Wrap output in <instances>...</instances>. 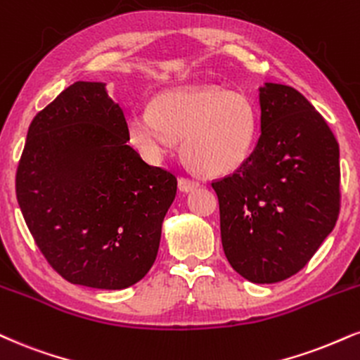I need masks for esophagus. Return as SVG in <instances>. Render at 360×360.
I'll list each match as a JSON object with an SVG mask.
<instances>
[{"label":"esophagus","mask_w":360,"mask_h":360,"mask_svg":"<svg viewBox=\"0 0 360 360\" xmlns=\"http://www.w3.org/2000/svg\"><path fill=\"white\" fill-rule=\"evenodd\" d=\"M199 186L198 181L188 179V177H179V191L181 193H191Z\"/></svg>","instance_id":"1"}]
</instances>
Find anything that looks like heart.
<instances>
[{
    "label": "heart",
    "mask_w": 360,
    "mask_h": 360,
    "mask_svg": "<svg viewBox=\"0 0 360 360\" xmlns=\"http://www.w3.org/2000/svg\"><path fill=\"white\" fill-rule=\"evenodd\" d=\"M129 137L146 158L159 159L174 142L205 176H226L248 161L258 139V110L240 92L218 85L179 86L158 94L149 112L134 114Z\"/></svg>",
    "instance_id": "b5f03b06"
}]
</instances>
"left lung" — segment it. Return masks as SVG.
Here are the masks:
<instances>
[{"label": "left lung", "instance_id": "left-lung-1", "mask_svg": "<svg viewBox=\"0 0 360 360\" xmlns=\"http://www.w3.org/2000/svg\"><path fill=\"white\" fill-rule=\"evenodd\" d=\"M259 139L235 174L213 183L229 265L253 283L300 271L339 218V144L298 90L258 89Z\"/></svg>", "mask_w": 360, "mask_h": 360}]
</instances>
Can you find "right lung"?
I'll return each mask as SVG.
<instances>
[{
	"instance_id": "1",
	"label": "right lung",
	"mask_w": 360,
	"mask_h": 360,
	"mask_svg": "<svg viewBox=\"0 0 360 360\" xmlns=\"http://www.w3.org/2000/svg\"><path fill=\"white\" fill-rule=\"evenodd\" d=\"M103 82H75L30 124L16 198L46 262L70 283L124 290L158 257L174 174L142 161Z\"/></svg>"
}]
</instances>
